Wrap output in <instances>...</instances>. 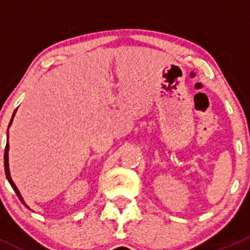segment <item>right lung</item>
<instances>
[{
	"label": "right lung",
	"mask_w": 250,
	"mask_h": 250,
	"mask_svg": "<svg viewBox=\"0 0 250 250\" xmlns=\"http://www.w3.org/2000/svg\"><path fill=\"white\" fill-rule=\"evenodd\" d=\"M16 112H17V110L14 111L13 116H12V120H11V122H9V125H8V129H9V127H11L12 122H13V118H14V115H16ZM7 139H8V130H7ZM8 150H9V144H8V140H7L6 148H4V172H6V176H7V179H8V181H9V184H11V186H12V188H13L14 192L17 193V196H18V197H19V200L21 201V203L24 204V206L26 207V208H29V207H27V204L24 202V200H22V197H21V195H20L19 190H18L16 184H14V181L12 180V178H11V173H9V163H8Z\"/></svg>",
	"instance_id": "add662e5"
}]
</instances>
